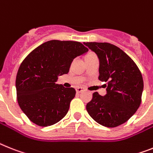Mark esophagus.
Here are the masks:
<instances>
[{
	"mask_svg": "<svg viewBox=\"0 0 153 153\" xmlns=\"http://www.w3.org/2000/svg\"><path fill=\"white\" fill-rule=\"evenodd\" d=\"M83 90H84V89H83V88H82V87H78V88H76V92H78V93H80V92H82Z\"/></svg>",
	"mask_w": 153,
	"mask_h": 153,
	"instance_id": "obj_1",
	"label": "esophagus"
}]
</instances>
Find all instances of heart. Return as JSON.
Instances as JSON below:
<instances>
[{"label":"heart","instance_id":"obj_1","mask_svg":"<svg viewBox=\"0 0 153 153\" xmlns=\"http://www.w3.org/2000/svg\"><path fill=\"white\" fill-rule=\"evenodd\" d=\"M91 55H94V53H88L87 54L85 55L84 58H85V57H88V56H91Z\"/></svg>","mask_w":153,"mask_h":153}]
</instances>
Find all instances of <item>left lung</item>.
<instances>
[{"instance_id":"1","label":"left lung","mask_w":153,"mask_h":153,"mask_svg":"<svg viewBox=\"0 0 153 153\" xmlns=\"http://www.w3.org/2000/svg\"><path fill=\"white\" fill-rule=\"evenodd\" d=\"M100 61L99 80L106 82V94L96 92L86 105L91 117L102 126L114 128L129 120L139 107L143 79L138 66L119 47L108 43H84Z\"/></svg>"}]
</instances>
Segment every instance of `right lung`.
Segmentation results:
<instances>
[{"label": "right lung", "mask_w": 153, "mask_h": 153, "mask_svg": "<svg viewBox=\"0 0 153 153\" xmlns=\"http://www.w3.org/2000/svg\"><path fill=\"white\" fill-rule=\"evenodd\" d=\"M88 51L79 42L50 40L25 57L15 86L19 106L32 122L47 127L65 117L76 91L56 82L58 76L68 73L75 57Z\"/></svg>", "instance_id": "obj_1"}]
</instances>
